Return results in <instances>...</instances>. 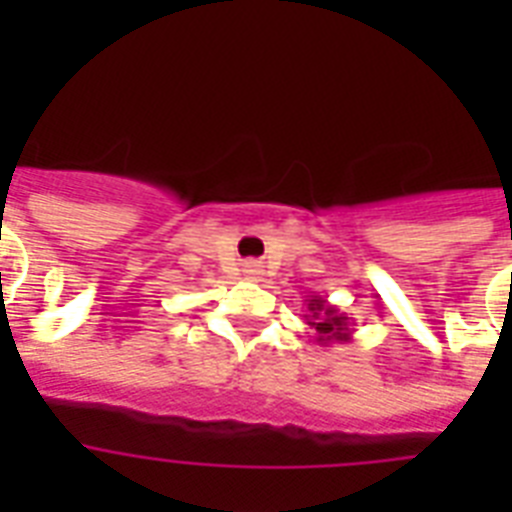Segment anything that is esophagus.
Listing matches in <instances>:
<instances>
[{
  "label": "esophagus",
  "instance_id": "34e87169",
  "mask_svg": "<svg viewBox=\"0 0 512 512\" xmlns=\"http://www.w3.org/2000/svg\"><path fill=\"white\" fill-rule=\"evenodd\" d=\"M244 273H247L249 279H260V273H263V265H260V263H247V265H244Z\"/></svg>",
  "mask_w": 512,
  "mask_h": 512
}]
</instances>
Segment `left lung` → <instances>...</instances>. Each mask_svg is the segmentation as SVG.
I'll use <instances>...</instances> for the list:
<instances>
[{
	"mask_svg": "<svg viewBox=\"0 0 512 512\" xmlns=\"http://www.w3.org/2000/svg\"><path fill=\"white\" fill-rule=\"evenodd\" d=\"M308 311H311V316H305V319L316 329V342L319 345L353 340V329H350L348 316L337 311L335 305H329L324 297H311L308 300Z\"/></svg>",
	"mask_w": 512,
	"mask_h": 512,
	"instance_id": "left-lung-1",
	"label": "left lung"
}]
</instances>
